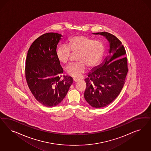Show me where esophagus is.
I'll return each instance as SVG.
<instances>
[{"instance_id": "34e87169", "label": "esophagus", "mask_w": 151, "mask_h": 151, "mask_svg": "<svg viewBox=\"0 0 151 151\" xmlns=\"http://www.w3.org/2000/svg\"><path fill=\"white\" fill-rule=\"evenodd\" d=\"M79 81V79H77V78H73V82H74V83H76V82H77Z\"/></svg>"}]
</instances>
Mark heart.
<instances>
[{
	"instance_id": "1",
	"label": "heart",
	"mask_w": 151,
	"mask_h": 151,
	"mask_svg": "<svg viewBox=\"0 0 151 151\" xmlns=\"http://www.w3.org/2000/svg\"><path fill=\"white\" fill-rule=\"evenodd\" d=\"M71 51L78 53V62L68 64L65 71L72 77L79 78L87 71V66L94 68L101 62L104 53V45L99 40H94L84 35L74 36L69 39L67 45H61L57 48V58L60 63H66Z\"/></svg>"
}]
</instances>
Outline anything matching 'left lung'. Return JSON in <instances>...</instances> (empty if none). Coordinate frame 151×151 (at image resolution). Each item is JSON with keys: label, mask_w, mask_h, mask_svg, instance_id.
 <instances>
[{"label": "left lung", "mask_w": 151, "mask_h": 151, "mask_svg": "<svg viewBox=\"0 0 151 151\" xmlns=\"http://www.w3.org/2000/svg\"><path fill=\"white\" fill-rule=\"evenodd\" d=\"M92 34L104 37L109 49L102 63L91 70L84 79L87 87L84 96L91 106L102 108L111 103L123 87L128 72L126 52L114 35L105 32Z\"/></svg>", "instance_id": "1"}]
</instances>
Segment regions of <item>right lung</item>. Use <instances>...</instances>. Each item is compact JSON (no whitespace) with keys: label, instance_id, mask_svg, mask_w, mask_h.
Returning a JSON list of instances; mask_svg holds the SVG:
<instances>
[{"label":"right lung","instance_id":"1","mask_svg":"<svg viewBox=\"0 0 151 151\" xmlns=\"http://www.w3.org/2000/svg\"><path fill=\"white\" fill-rule=\"evenodd\" d=\"M62 35L48 33L36 39L30 47L26 59L25 78L35 99L47 107H55L66 96L73 78L63 76L56 56L57 45Z\"/></svg>","mask_w":151,"mask_h":151}]
</instances>
